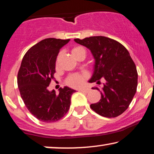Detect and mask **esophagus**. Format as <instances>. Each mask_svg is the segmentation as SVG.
<instances>
[{"label": "esophagus", "instance_id": "esophagus-1", "mask_svg": "<svg viewBox=\"0 0 154 154\" xmlns=\"http://www.w3.org/2000/svg\"><path fill=\"white\" fill-rule=\"evenodd\" d=\"M80 92H85V93H88L90 92V89L88 88H81V89H79V90Z\"/></svg>", "mask_w": 154, "mask_h": 154}]
</instances>
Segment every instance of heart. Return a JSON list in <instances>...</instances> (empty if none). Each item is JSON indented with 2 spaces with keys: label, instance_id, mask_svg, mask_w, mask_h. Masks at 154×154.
Segmentation results:
<instances>
[{
  "label": "heart",
  "instance_id": "heart-1",
  "mask_svg": "<svg viewBox=\"0 0 154 154\" xmlns=\"http://www.w3.org/2000/svg\"><path fill=\"white\" fill-rule=\"evenodd\" d=\"M84 50L82 47H80V46H77V47L73 48L72 53V54H75L79 52V51H81ZM61 53H60L58 55V57H57V62L58 60V58L60 56ZM86 79V75L85 74H79V73H74V74L70 75L66 79V83H67L69 85L74 87V88H78V87H80L82 85V83H83L85 80Z\"/></svg>",
  "mask_w": 154,
  "mask_h": 154
}]
</instances>
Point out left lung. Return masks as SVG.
<instances>
[{"label": "left lung", "instance_id": "obj_1", "mask_svg": "<svg viewBox=\"0 0 154 154\" xmlns=\"http://www.w3.org/2000/svg\"><path fill=\"white\" fill-rule=\"evenodd\" d=\"M74 42L91 51L94 64L89 82H104L101 99L90 107L105 117L122 114L132 101L137 86V72L134 62L124 46L115 40L103 36L74 39ZM93 90L100 91L98 88Z\"/></svg>", "mask_w": 154, "mask_h": 154}]
</instances>
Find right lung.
Returning a JSON list of instances; mask_svg holds the SVG:
<instances>
[{
    "label": "right lung",
    "mask_w": 154,
    "mask_h": 154,
    "mask_svg": "<svg viewBox=\"0 0 154 154\" xmlns=\"http://www.w3.org/2000/svg\"><path fill=\"white\" fill-rule=\"evenodd\" d=\"M70 39L47 38L29 49L22 60L17 76L21 97L34 117L46 123L58 121L68 112L75 90L65 86L59 94L48 86L54 79L55 62L60 50Z\"/></svg>",
    "instance_id": "obj_1"
}]
</instances>
